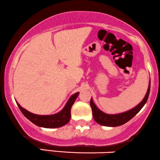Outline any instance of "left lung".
I'll list each match as a JSON object with an SVG mask.
<instances>
[{"label":"left lung","instance_id":"obj_1","mask_svg":"<svg viewBox=\"0 0 160 160\" xmlns=\"http://www.w3.org/2000/svg\"><path fill=\"white\" fill-rule=\"evenodd\" d=\"M150 89H151V81H150L149 86H148L147 93H146L143 100H142L138 106L135 107V108H133L132 109L129 110L128 112H123V113L117 114H108L101 112V111L96 106V105L93 102V99L91 98L90 103H91L93 118H94V120L97 123H99L100 125L106 126V127H118V126L124 124L127 122H128L129 120L132 119V118L134 117L141 109H142V107L144 106V104L147 102L148 97H149Z\"/></svg>","mask_w":160,"mask_h":160}]
</instances>
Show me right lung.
I'll return each instance as SVG.
<instances>
[{
  "mask_svg": "<svg viewBox=\"0 0 160 160\" xmlns=\"http://www.w3.org/2000/svg\"><path fill=\"white\" fill-rule=\"evenodd\" d=\"M78 95V92L71 96L68 102L62 111L55 114H52V115H37V114H32L22 108L18 102H17V105L22 114L35 125L44 127V128H58V127H63L69 121L71 118V107L76 99Z\"/></svg>",
  "mask_w": 160,
  "mask_h": 160,
  "instance_id": "1",
  "label": "right lung"
}]
</instances>
